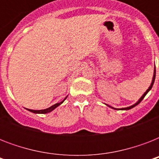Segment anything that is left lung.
Segmentation results:
<instances>
[{
  "mask_svg": "<svg viewBox=\"0 0 159 159\" xmlns=\"http://www.w3.org/2000/svg\"><path fill=\"white\" fill-rule=\"evenodd\" d=\"M155 76H156V69H155V67H154V70H153V79H152V82H151L150 86H149V87H148V89H147V91H146V92H144V93H143V96H142V97H141L140 98H139V99L138 100V102H136V103H134V105H132V106H128V107H125V108H120V109L114 108V107H111V106H108V105H106V106H108L109 107H111V108L114 109V110H121V111H128V110H130V109L134 108V106H137V105H139V103H140L141 101H142V100H143V98H144V97H145L146 95H147V93H148V92H149V91H150L151 89H152V87H153V83H154V80H155Z\"/></svg>",
  "mask_w": 159,
  "mask_h": 159,
  "instance_id": "8db88e82",
  "label": "left lung"
}]
</instances>
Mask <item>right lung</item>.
<instances>
[{"label": "right lung", "mask_w": 159, "mask_h": 159, "mask_svg": "<svg viewBox=\"0 0 159 159\" xmlns=\"http://www.w3.org/2000/svg\"><path fill=\"white\" fill-rule=\"evenodd\" d=\"M67 96L64 98V100L63 101H62L61 102H59V103H56L55 105H53V106H50V107H48V108L47 109H44V110H38V111H35V110H30V109H26V110H28L29 111H30V112H32V113H34V114H47V113H49V112H51V111H53V110H54L55 108H57V106H60V105L62 104V102H64L65 100L67 99Z\"/></svg>", "instance_id": "right-lung-1"}]
</instances>
